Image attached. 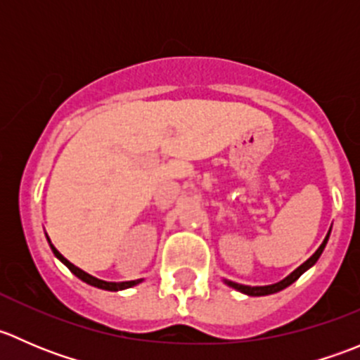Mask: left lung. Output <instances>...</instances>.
Returning <instances> with one entry per match:
<instances>
[{"label": "left lung", "mask_w": 360, "mask_h": 360, "mask_svg": "<svg viewBox=\"0 0 360 360\" xmlns=\"http://www.w3.org/2000/svg\"><path fill=\"white\" fill-rule=\"evenodd\" d=\"M328 238H329V233H328V237L324 238V242H322L321 248L315 250V254L310 257V259L304 261V263L301 264L300 268H296V270H294L292 274L289 275V277H285L284 281L277 282V284L263 285V288H250V285H242V284H237V282H231V281H226V284L230 285V288L237 289V291H240V292H244V294H249V296H266V294H274V292L282 291V289H285V288H288V285H291L294 281H297V278H300V275L303 274V271H307L308 268H310L311 264H314L315 261L319 259V256H321L322 250H324L326 244H328Z\"/></svg>", "instance_id": "obj_1"}]
</instances>
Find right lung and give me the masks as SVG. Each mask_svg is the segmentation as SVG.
I'll use <instances>...</instances> for the list:
<instances>
[{"label": "right lung", "instance_id": "add662e5", "mask_svg": "<svg viewBox=\"0 0 360 360\" xmlns=\"http://www.w3.org/2000/svg\"><path fill=\"white\" fill-rule=\"evenodd\" d=\"M50 248H52V250H53V254H56L57 257H59L60 261H63L64 264H66V266L69 268V270L72 271V274L76 275V277L78 278H82L83 282H86V284H90V285H94V288H99V289H106V291H122V289H127V288H132V285H136V284H139L141 281H130V282H106V281H99V278H96V277H92V275H89L86 274V271H83V270H79L78 266H75V264L72 263H69V261L66 259V257L63 256V254L59 252V250H57L56 248H53L52 244H50Z\"/></svg>", "mask_w": 360, "mask_h": 360}]
</instances>
